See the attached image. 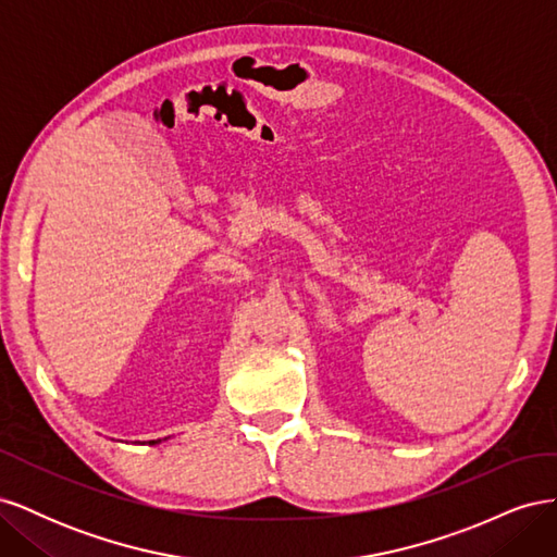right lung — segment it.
Masks as SVG:
<instances>
[{"instance_id":"obj_1","label":"right lung","mask_w":557,"mask_h":557,"mask_svg":"<svg viewBox=\"0 0 557 557\" xmlns=\"http://www.w3.org/2000/svg\"><path fill=\"white\" fill-rule=\"evenodd\" d=\"M150 444H158V442H150Z\"/></svg>"}]
</instances>
